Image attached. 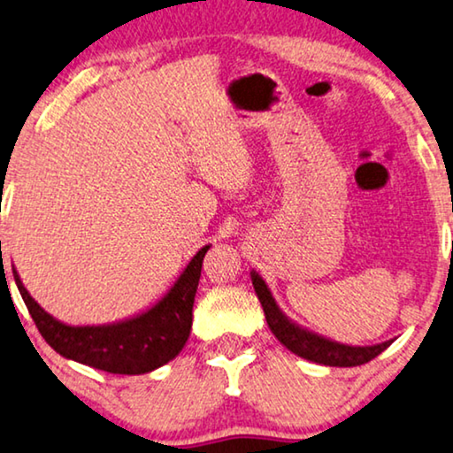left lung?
I'll list each match as a JSON object with an SVG mask.
<instances>
[{"mask_svg": "<svg viewBox=\"0 0 453 453\" xmlns=\"http://www.w3.org/2000/svg\"><path fill=\"white\" fill-rule=\"evenodd\" d=\"M250 280L252 286H255L258 300H261L269 329L273 331V335L289 349V352L298 354L300 358H306L311 360V363L325 366H360L379 357V354H381L383 349H388L391 346V342H394L388 340L383 343H375V346H348V343H340L335 340H329V337L325 335H319L315 331L306 329L296 321H292V319L280 309V304L275 303L269 286L257 271H250Z\"/></svg>", "mask_w": 453, "mask_h": 453, "instance_id": "obj_1", "label": "left lung"}]
</instances>
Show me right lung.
Segmentation results:
<instances>
[{
  "label": "right lung",
  "instance_id": "right-lung-1",
  "mask_svg": "<svg viewBox=\"0 0 453 453\" xmlns=\"http://www.w3.org/2000/svg\"><path fill=\"white\" fill-rule=\"evenodd\" d=\"M209 249L211 244L203 246L190 258L173 286L155 304L134 317L104 325L62 323L30 296L14 265L12 271L39 334L58 354L113 375H142L167 365L182 352L192 327V304L203 258Z\"/></svg>",
  "mask_w": 453,
  "mask_h": 453
}]
</instances>
